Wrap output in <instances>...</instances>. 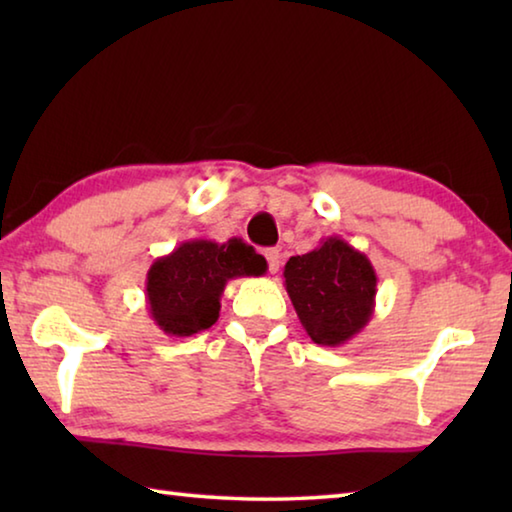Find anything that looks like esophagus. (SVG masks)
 I'll use <instances>...</instances> for the list:
<instances>
[{
  "instance_id": "34e87169",
  "label": "esophagus",
  "mask_w": 512,
  "mask_h": 512,
  "mask_svg": "<svg viewBox=\"0 0 512 512\" xmlns=\"http://www.w3.org/2000/svg\"><path fill=\"white\" fill-rule=\"evenodd\" d=\"M264 255H266V262H268V271H271V273L280 271V264H282V253H280V250L268 248Z\"/></svg>"
}]
</instances>
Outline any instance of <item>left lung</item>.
Segmentation results:
<instances>
[{"label":"left lung","instance_id":"1","mask_svg":"<svg viewBox=\"0 0 512 512\" xmlns=\"http://www.w3.org/2000/svg\"><path fill=\"white\" fill-rule=\"evenodd\" d=\"M284 287L309 339L325 348L354 339L375 311V266L341 237H327L307 255L291 257Z\"/></svg>","mask_w":512,"mask_h":512}]
</instances>
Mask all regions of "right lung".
I'll return each instance as SVG.
<instances>
[{"label": "right lung", "mask_w": 512, "mask_h": 512, "mask_svg": "<svg viewBox=\"0 0 512 512\" xmlns=\"http://www.w3.org/2000/svg\"><path fill=\"white\" fill-rule=\"evenodd\" d=\"M266 259L241 239H189L146 273V307L167 336H192L219 320L225 284L266 273Z\"/></svg>", "instance_id": "1"}]
</instances>
